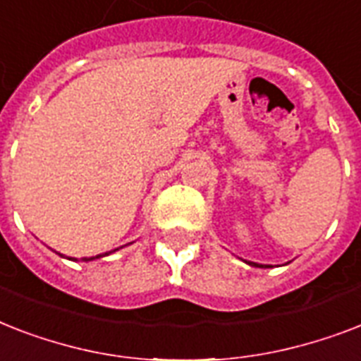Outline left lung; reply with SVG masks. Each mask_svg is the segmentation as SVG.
<instances>
[{"instance_id":"8db88e82","label":"left lung","mask_w":361,"mask_h":361,"mask_svg":"<svg viewBox=\"0 0 361 361\" xmlns=\"http://www.w3.org/2000/svg\"><path fill=\"white\" fill-rule=\"evenodd\" d=\"M251 264V266H260V264H257V262H249ZM260 268H262V266H260ZM264 268H268V266H264Z\"/></svg>"}]
</instances>
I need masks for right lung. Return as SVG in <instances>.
<instances>
[{
  "mask_svg": "<svg viewBox=\"0 0 361 361\" xmlns=\"http://www.w3.org/2000/svg\"><path fill=\"white\" fill-rule=\"evenodd\" d=\"M114 251H118V249H114ZM114 251H109V252H104V255H97V257H84V258H82V260H84V262H90V260H95V258L106 257V255H110V252H114ZM69 260H76V258H69Z\"/></svg>",
  "mask_w": 361,
  "mask_h": 361,
  "instance_id": "add662e5",
  "label": "right lung"
}]
</instances>
